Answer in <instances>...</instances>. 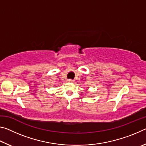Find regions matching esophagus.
Listing matches in <instances>:
<instances>
[{"mask_svg": "<svg viewBox=\"0 0 146 146\" xmlns=\"http://www.w3.org/2000/svg\"><path fill=\"white\" fill-rule=\"evenodd\" d=\"M68 81L69 82H74V80H72V79H68Z\"/></svg>", "mask_w": 146, "mask_h": 146, "instance_id": "esophagus-1", "label": "esophagus"}]
</instances>
